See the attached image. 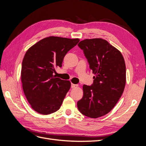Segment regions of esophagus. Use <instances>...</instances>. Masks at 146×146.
<instances>
[{
    "label": "esophagus",
    "mask_w": 146,
    "mask_h": 146,
    "mask_svg": "<svg viewBox=\"0 0 146 146\" xmlns=\"http://www.w3.org/2000/svg\"><path fill=\"white\" fill-rule=\"evenodd\" d=\"M77 87H78L77 84H75L71 83V88H77Z\"/></svg>",
    "instance_id": "esophagus-1"
}]
</instances>
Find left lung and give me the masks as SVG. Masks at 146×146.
<instances>
[{
  "label": "left lung",
  "mask_w": 146,
  "mask_h": 146,
  "mask_svg": "<svg viewBox=\"0 0 146 146\" xmlns=\"http://www.w3.org/2000/svg\"><path fill=\"white\" fill-rule=\"evenodd\" d=\"M78 46L83 51L95 74L91 86L84 84L79 111L97 118L108 113L122 95L126 80L124 58L119 50L103 38L85 39Z\"/></svg>",
  "instance_id": "obj_1"
}]
</instances>
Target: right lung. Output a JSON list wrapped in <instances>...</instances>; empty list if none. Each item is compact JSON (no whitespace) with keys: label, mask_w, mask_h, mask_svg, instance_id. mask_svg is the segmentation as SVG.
Returning <instances> with one entry per match:
<instances>
[{"label":"right lung","mask_w":146,"mask_h":146,"mask_svg":"<svg viewBox=\"0 0 146 146\" xmlns=\"http://www.w3.org/2000/svg\"><path fill=\"white\" fill-rule=\"evenodd\" d=\"M78 38L51 36L28 49L23 59L21 80L23 92L31 108L48 115L58 110L71 88L69 80L53 75L62 66L65 55L79 42Z\"/></svg>","instance_id":"obj_1"}]
</instances>
